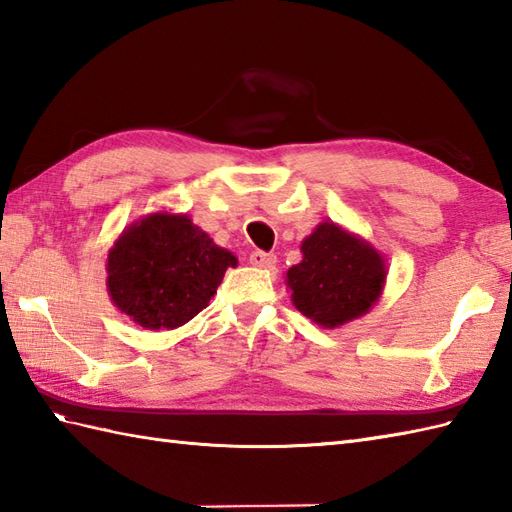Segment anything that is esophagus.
Here are the masks:
<instances>
[{"instance_id": "esophagus-1", "label": "esophagus", "mask_w": 512, "mask_h": 512, "mask_svg": "<svg viewBox=\"0 0 512 512\" xmlns=\"http://www.w3.org/2000/svg\"><path fill=\"white\" fill-rule=\"evenodd\" d=\"M249 263H252L254 267H260V269H271L276 265V256L274 254H267V252H260V249H256V252L249 254Z\"/></svg>"}]
</instances>
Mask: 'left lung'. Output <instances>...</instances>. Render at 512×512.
Returning <instances> with one entry per match:
<instances>
[{
    "mask_svg": "<svg viewBox=\"0 0 512 512\" xmlns=\"http://www.w3.org/2000/svg\"><path fill=\"white\" fill-rule=\"evenodd\" d=\"M302 263L287 271L293 306L315 324L335 328L370 311L385 285V260L370 243L333 221L302 241Z\"/></svg>",
    "mask_w": 512,
    "mask_h": 512,
    "instance_id": "obj_1",
    "label": "left lung"
}]
</instances>
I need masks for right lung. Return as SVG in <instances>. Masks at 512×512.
Listing matches in <instances>:
<instances>
[{
	"label": "right lung",
	"instance_id": "obj_1",
	"mask_svg": "<svg viewBox=\"0 0 512 512\" xmlns=\"http://www.w3.org/2000/svg\"><path fill=\"white\" fill-rule=\"evenodd\" d=\"M227 267H236V256L186 214L155 212L129 225L109 249L107 289L135 324L170 331L206 309Z\"/></svg>",
	"mask_w": 512,
	"mask_h": 512
}]
</instances>
